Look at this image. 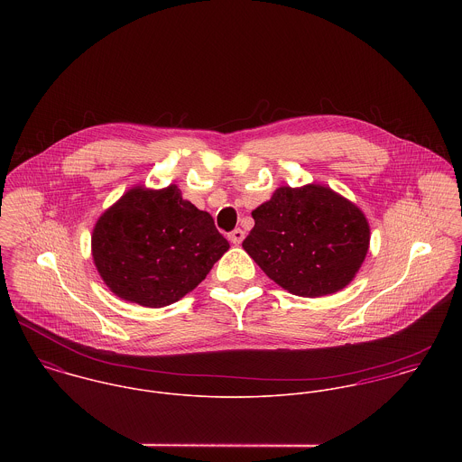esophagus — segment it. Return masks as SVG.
<instances>
[{
  "label": "esophagus",
  "mask_w": 462,
  "mask_h": 462,
  "mask_svg": "<svg viewBox=\"0 0 462 462\" xmlns=\"http://www.w3.org/2000/svg\"><path fill=\"white\" fill-rule=\"evenodd\" d=\"M244 238H245V233L238 227V229H233L231 233H229V240H231V244H235V245H240L242 242H244Z\"/></svg>",
  "instance_id": "obj_1"
}]
</instances>
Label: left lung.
I'll return each mask as SVG.
<instances>
[{"mask_svg": "<svg viewBox=\"0 0 462 462\" xmlns=\"http://www.w3.org/2000/svg\"><path fill=\"white\" fill-rule=\"evenodd\" d=\"M253 218L244 249L293 295L322 297L345 288L368 253L365 215L328 187H281Z\"/></svg>", "mask_w": 462, "mask_h": 462, "instance_id": "obj_1", "label": "left lung"}]
</instances>
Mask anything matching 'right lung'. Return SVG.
<instances>
[{"label": "right lung", "instance_id": "add662e5", "mask_svg": "<svg viewBox=\"0 0 462 462\" xmlns=\"http://www.w3.org/2000/svg\"><path fill=\"white\" fill-rule=\"evenodd\" d=\"M227 249L211 215L174 185L133 189L101 215L92 235V256L106 286L145 308L178 302Z\"/></svg>", "mask_w": 462, "mask_h": 462}]
</instances>
